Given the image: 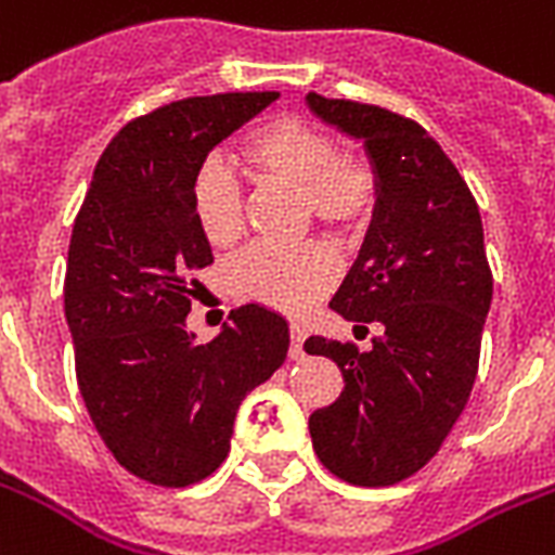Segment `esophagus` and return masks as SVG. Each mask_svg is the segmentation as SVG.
Wrapping results in <instances>:
<instances>
[{"mask_svg":"<svg viewBox=\"0 0 555 555\" xmlns=\"http://www.w3.org/2000/svg\"><path fill=\"white\" fill-rule=\"evenodd\" d=\"M301 341H305V327L293 322L291 324V359H301L305 350H301Z\"/></svg>","mask_w":555,"mask_h":555,"instance_id":"esophagus-1","label":"esophagus"}]
</instances>
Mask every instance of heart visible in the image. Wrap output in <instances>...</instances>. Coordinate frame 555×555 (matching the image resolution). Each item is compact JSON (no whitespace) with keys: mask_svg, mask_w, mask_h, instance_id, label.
<instances>
[{"mask_svg":"<svg viewBox=\"0 0 555 555\" xmlns=\"http://www.w3.org/2000/svg\"><path fill=\"white\" fill-rule=\"evenodd\" d=\"M242 159L259 179L305 193L308 216L336 236L371 222L379 182L359 156L339 153L331 133L299 119H273L242 145ZM193 222L216 250L233 247L245 233V199L231 170L207 162L191 191ZM336 282V259L324 245H256L228 270V285L242 301L282 313L308 310Z\"/></svg>","mask_w":555,"mask_h":555,"instance_id":"b5f03b06","label":"heart"}]
</instances>
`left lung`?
I'll use <instances>...</instances> for the list:
<instances>
[{
	"label": "left lung",
	"instance_id": "left-lung-1",
	"mask_svg": "<svg viewBox=\"0 0 555 555\" xmlns=\"http://www.w3.org/2000/svg\"><path fill=\"white\" fill-rule=\"evenodd\" d=\"M305 102L324 125L364 142L379 182L362 250L331 308L348 322H379L382 336L364 353L324 336L305 341L345 379L336 402L310 413V439L333 476L387 488L436 456L476 382L493 299L479 205L413 119L319 93Z\"/></svg>",
	"mask_w": 555,
	"mask_h": 555
}]
</instances>
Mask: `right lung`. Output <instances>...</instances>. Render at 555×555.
Instances as JSON below:
<instances>
[{"label": "right lung", "instance_id": "right-lung-1", "mask_svg": "<svg viewBox=\"0 0 555 555\" xmlns=\"http://www.w3.org/2000/svg\"><path fill=\"white\" fill-rule=\"evenodd\" d=\"M279 93H216L128 121L99 156L67 247L65 319L76 382L125 470L184 488L222 465L233 418L282 367L287 322L242 305L219 336L188 331L193 273L214 262L191 191L207 153Z\"/></svg>", "mask_w": 555, "mask_h": 555}]
</instances>
